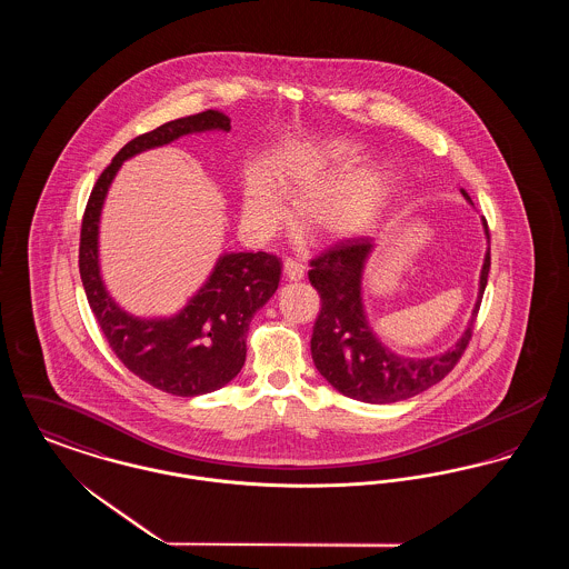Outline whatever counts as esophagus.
<instances>
[{"label":"esophagus","instance_id":"esophagus-1","mask_svg":"<svg viewBox=\"0 0 569 569\" xmlns=\"http://www.w3.org/2000/svg\"><path fill=\"white\" fill-rule=\"evenodd\" d=\"M283 271L290 281H300L305 277V264L298 262L297 258H288L283 262Z\"/></svg>","mask_w":569,"mask_h":569}]
</instances>
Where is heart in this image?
Wrapping results in <instances>:
<instances>
[{
    "label": "heart",
    "mask_w": 569,
    "mask_h": 569,
    "mask_svg": "<svg viewBox=\"0 0 569 569\" xmlns=\"http://www.w3.org/2000/svg\"><path fill=\"white\" fill-rule=\"evenodd\" d=\"M288 191L300 202V221L316 234L353 232L379 196L378 181L371 174H356L332 183V168L325 153L313 147H288L272 156L267 172L256 170L244 183V219L256 230H272L286 219Z\"/></svg>",
    "instance_id": "obj_1"
}]
</instances>
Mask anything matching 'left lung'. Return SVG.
Segmentation results:
<instances>
[{
	"instance_id": "8db88e82",
	"label": "left lung",
	"mask_w": 569,
	"mask_h": 569,
	"mask_svg": "<svg viewBox=\"0 0 569 569\" xmlns=\"http://www.w3.org/2000/svg\"><path fill=\"white\" fill-rule=\"evenodd\" d=\"M462 196L471 200L465 191ZM485 230L490 239L487 219ZM371 249L373 239L348 237L309 260V281L322 300L311 335V356L322 378L341 395L362 403H397L425 392L459 365L487 290L490 247L480 274V297L465 335L455 348L433 358L397 356L373 335L360 298L362 267Z\"/></svg>"
}]
</instances>
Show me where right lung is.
<instances>
[{"label":"right lung","instance_id":"right-lung-1","mask_svg":"<svg viewBox=\"0 0 569 569\" xmlns=\"http://www.w3.org/2000/svg\"><path fill=\"white\" fill-rule=\"evenodd\" d=\"M204 130L228 132L230 119L223 112L204 110L136 136L98 177L81 223L82 288L110 350L134 376L174 397L207 395L239 376L247 356L249 322L274 295L281 260L267 251L226 253L179 316L140 320L114 305L100 279L98 221L110 181L121 163L140 151Z\"/></svg>","mask_w":569,"mask_h":569}]
</instances>
